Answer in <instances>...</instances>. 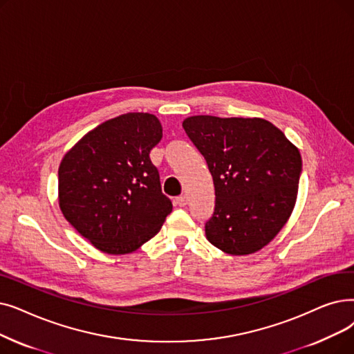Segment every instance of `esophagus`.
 <instances>
[{
	"mask_svg": "<svg viewBox=\"0 0 354 354\" xmlns=\"http://www.w3.org/2000/svg\"><path fill=\"white\" fill-rule=\"evenodd\" d=\"M187 203H188V198H187L185 195H180V196H176V198H175V204H176L178 207H185Z\"/></svg>",
	"mask_w": 354,
	"mask_h": 354,
	"instance_id": "esophagus-1",
	"label": "esophagus"
}]
</instances>
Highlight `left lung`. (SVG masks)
I'll use <instances>...</instances> for the list:
<instances>
[{"mask_svg":"<svg viewBox=\"0 0 354 354\" xmlns=\"http://www.w3.org/2000/svg\"><path fill=\"white\" fill-rule=\"evenodd\" d=\"M182 127L214 180L215 208L205 223L208 241L234 256L259 252L281 232L295 207L299 150L263 118L194 115Z\"/></svg>","mask_w":354,"mask_h":354,"instance_id":"8db88e82","label":"left lung"}]
</instances>
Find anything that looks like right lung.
<instances>
[{
	"mask_svg": "<svg viewBox=\"0 0 354 354\" xmlns=\"http://www.w3.org/2000/svg\"><path fill=\"white\" fill-rule=\"evenodd\" d=\"M160 139L158 117L127 113L86 133L60 162L59 207L98 250L134 252L171 214L149 156Z\"/></svg>",
	"mask_w": 354,
	"mask_h": 354,
	"instance_id": "obj_1",
	"label": "right lung"
}]
</instances>
